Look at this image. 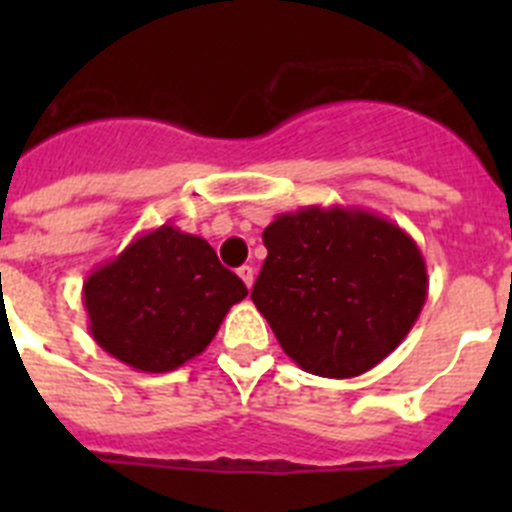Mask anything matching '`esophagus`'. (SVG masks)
<instances>
[{
	"label": "esophagus",
	"instance_id": "esophagus-1",
	"mask_svg": "<svg viewBox=\"0 0 512 512\" xmlns=\"http://www.w3.org/2000/svg\"><path fill=\"white\" fill-rule=\"evenodd\" d=\"M238 277L243 279V284H246L248 289L253 287V277H256V271H253V266H241V269H238Z\"/></svg>",
	"mask_w": 512,
	"mask_h": 512
}]
</instances>
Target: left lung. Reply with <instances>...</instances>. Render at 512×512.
Wrapping results in <instances>:
<instances>
[{
	"label": "left lung",
	"mask_w": 512,
	"mask_h": 512,
	"mask_svg": "<svg viewBox=\"0 0 512 512\" xmlns=\"http://www.w3.org/2000/svg\"><path fill=\"white\" fill-rule=\"evenodd\" d=\"M251 289L284 354L318 377L369 372L395 351L428 297L418 243L361 207L310 205L264 230Z\"/></svg>",
	"instance_id": "8db88e82"
}]
</instances>
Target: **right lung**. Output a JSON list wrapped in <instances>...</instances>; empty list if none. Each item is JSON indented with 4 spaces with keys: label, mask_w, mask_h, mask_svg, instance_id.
<instances>
[{
    "label": "right lung",
    "mask_w": 512,
    "mask_h": 512,
    "mask_svg": "<svg viewBox=\"0 0 512 512\" xmlns=\"http://www.w3.org/2000/svg\"><path fill=\"white\" fill-rule=\"evenodd\" d=\"M246 284L200 235L174 225L140 233L84 279L89 333L135 372H174L200 356Z\"/></svg>",
    "instance_id": "obj_1"
}]
</instances>
